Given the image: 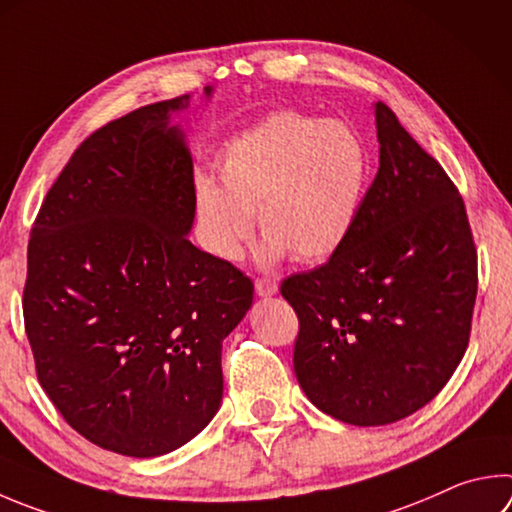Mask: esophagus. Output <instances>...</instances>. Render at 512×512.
I'll return each mask as SVG.
<instances>
[{
	"instance_id": "esophagus-1",
	"label": "esophagus",
	"mask_w": 512,
	"mask_h": 512,
	"mask_svg": "<svg viewBox=\"0 0 512 512\" xmlns=\"http://www.w3.org/2000/svg\"><path fill=\"white\" fill-rule=\"evenodd\" d=\"M255 291L262 297H271L277 293V282L271 280V277H262V280L255 282Z\"/></svg>"
}]
</instances>
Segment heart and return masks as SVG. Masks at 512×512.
I'll return each instance as SVG.
<instances>
[{"mask_svg": "<svg viewBox=\"0 0 512 512\" xmlns=\"http://www.w3.org/2000/svg\"><path fill=\"white\" fill-rule=\"evenodd\" d=\"M369 172L367 150L342 120L277 111L228 145L217 185L201 176L194 210L201 246L235 262L259 228V259L315 264L338 253L356 224Z\"/></svg>", "mask_w": 512, "mask_h": 512, "instance_id": "1", "label": "heart"}]
</instances>
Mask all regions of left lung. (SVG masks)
Instances as JSON below:
<instances>
[{
	"instance_id": "1",
	"label": "left lung",
	"mask_w": 512,
	"mask_h": 512,
	"mask_svg": "<svg viewBox=\"0 0 512 512\" xmlns=\"http://www.w3.org/2000/svg\"><path fill=\"white\" fill-rule=\"evenodd\" d=\"M380 167L336 255L286 277L293 369L342 423L389 425L427 405L468 349L477 248L443 167L376 102Z\"/></svg>"
}]
</instances>
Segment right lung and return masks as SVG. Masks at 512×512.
Returning <instances> with one entry per match:
<instances>
[{
	"mask_svg": "<svg viewBox=\"0 0 512 512\" xmlns=\"http://www.w3.org/2000/svg\"><path fill=\"white\" fill-rule=\"evenodd\" d=\"M188 102H154L82 141L29 239L37 380L73 430L125 457H161L212 421L221 342L253 304L250 277L185 237L192 156L170 111Z\"/></svg>",
	"mask_w": 512,
	"mask_h": 512,
	"instance_id": "obj_1",
	"label": "right lung"
}]
</instances>
